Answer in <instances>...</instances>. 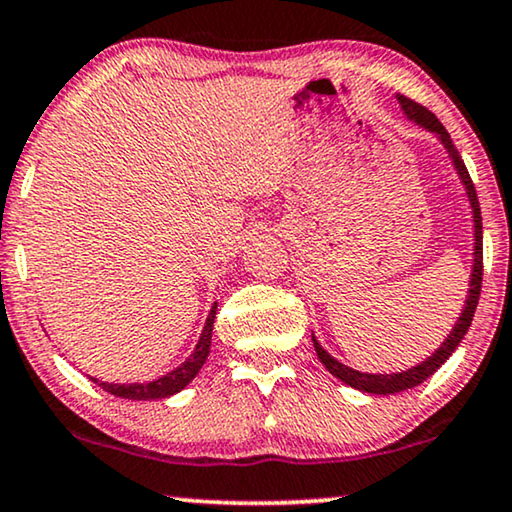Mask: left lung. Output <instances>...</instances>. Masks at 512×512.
<instances>
[{
    "label": "left lung",
    "instance_id": "obj_1",
    "mask_svg": "<svg viewBox=\"0 0 512 512\" xmlns=\"http://www.w3.org/2000/svg\"><path fill=\"white\" fill-rule=\"evenodd\" d=\"M397 99H399V103H402L404 113L409 115L411 120H416L420 127L434 131L436 136L441 138V143L446 145L450 157H453V164L457 168L459 177H462L466 194H469V201H471V207H473V224H476V251H473V272H471L469 298H466V307L462 311V316L457 318L455 328L450 330L448 339L443 342L439 351H436L434 355H429L425 362H420V365L409 369V372H402V374H362V372H355V369L342 365V362H337L335 358H332V355L325 353L321 344L316 342V337H311L318 360L323 362L325 369H328L332 376H337L339 381L348 383L351 388H358L362 392H372V395H392V392H402V390L416 388L418 383L429 379V376H432L436 369H439L443 362H446L450 355H453V351L459 346V342L464 339L466 330H469V325L473 321V314H476V307H478V300H480V286H483V217H480L476 187H473L469 170H466L462 157H459V152H457V147L453 143V138H450V133L446 131V127H443L439 120H436V115L432 113V110H427L425 106H422V103L413 101L404 94H399Z\"/></svg>",
    "mask_w": 512,
    "mask_h": 512
}]
</instances>
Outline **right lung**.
Listing matches in <instances>:
<instances>
[{
  "label": "right lung",
  "mask_w": 512,
  "mask_h": 512,
  "mask_svg": "<svg viewBox=\"0 0 512 512\" xmlns=\"http://www.w3.org/2000/svg\"><path fill=\"white\" fill-rule=\"evenodd\" d=\"M214 314H217V305L212 307L210 316H207V323L203 328L201 339H198L194 355H191V358L184 362L182 367H177V369H173V372H168L166 376H161V379L150 381V383L120 385V383H103L96 379H94V383H99L103 390L110 392V395L122 397V399H164V397L175 395V392H180L184 385H187L198 372H201L203 362L207 360V353H210V342H212Z\"/></svg>",
  "instance_id": "add662e5"
}]
</instances>
